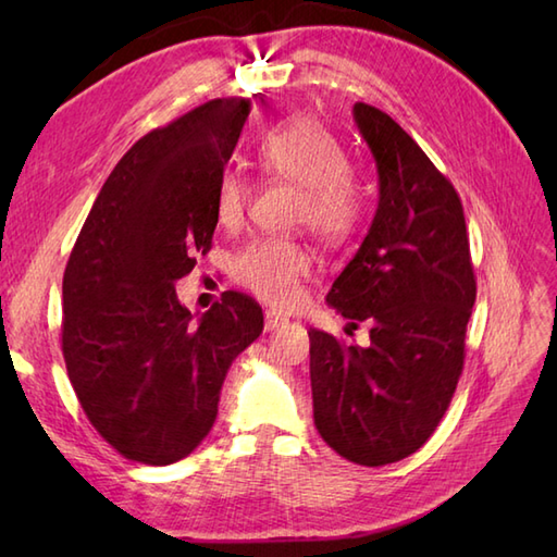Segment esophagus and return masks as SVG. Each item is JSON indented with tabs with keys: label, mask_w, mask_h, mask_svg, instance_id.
<instances>
[{
	"label": "esophagus",
	"mask_w": 557,
	"mask_h": 557,
	"mask_svg": "<svg viewBox=\"0 0 557 557\" xmlns=\"http://www.w3.org/2000/svg\"><path fill=\"white\" fill-rule=\"evenodd\" d=\"M289 321L285 315H280L275 311H265V330L268 333H272V330H280L282 325H287Z\"/></svg>",
	"instance_id": "obj_1"
}]
</instances>
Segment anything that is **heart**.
<instances>
[{"label": "heart", "mask_w": 557, "mask_h": 557, "mask_svg": "<svg viewBox=\"0 0 557 557\" xmlns=\"http://www.w3.org/2000/svg\"><path fill=\"white\" fill-rule=\"evenodd\" d=\"M256 162L268 176L297 186L294 220L318 239L342 244L359 230L366 212V191L349 172L345 148L309 116H292L260 138ZM248 186L236 170L218 184V220L239 222ZM313 253L299 242L263 236L248 244L234 260V277L242 287L272 306H292L301 294V280L311 275Z\"/></svg>", "instance_id": "1"}]
</instances>
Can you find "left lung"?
Returning a JSON list of instances; mask_svg holds the SVG:
<instances>
[{
  "label": "left lung",
  "mask_w": 557,
  "mask_h": 557,
  "mask_svg": "<svg viewBox=\"0 0 557 557\" xmlns=\"http://www.w3.org/2000/svg\"><path fill=\"white\" fill-rule=\"evenodd\" d=\"M377 170V210L327 304L371 345L309 330L313 421L337 455L363 467L409 457L455 395L476 301L461 200L393 116L354 104Z\"/></svg>",
  "instance_id": "obj_1"
}]
</instances>
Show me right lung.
I'll list each match as a JSON object with an SVG mask.
<instances>
[{
    "label": "right lung",
    "mask_w": 557,
    "mask_h": 557,
    "mask_svg": "<svg viewBox=\"0 0 557 557\" xmlns=\"http://www.w3.org/2000/svg\"><path fill=\"white\" fill-rule=\"evenodd\" d=\"M248 112L251 100L218 98L136 140L64 270L69 381L96 431L140 465L194 453L232 361L263 333V311L242 292L194 321L174 289L210 251L218 184Z\"/></svg>",
    "instance_id": "right-lung-1"
}]
</instances>
